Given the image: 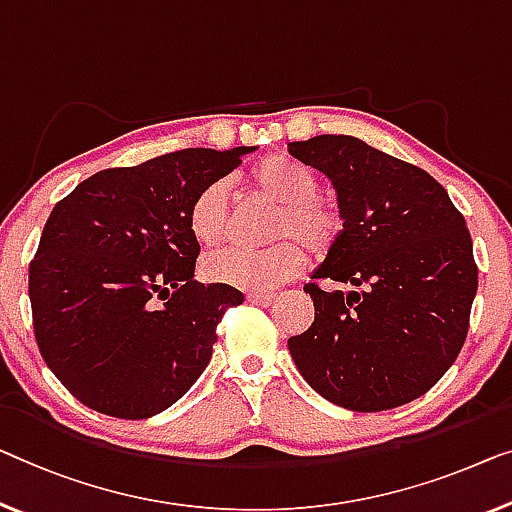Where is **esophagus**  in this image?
Here are the masks:
<instances>
[{"label":"esophagus","instance_id":"esophagus-1","mask_svg":"<svg viewBox=\"0 0 512 512\" xmlns=\"http://www.w3.org/2000/svg\"><path fill=\"white\" fill-rule=\"evenodd\" d=\"M276 292H250L246 299L250 301V303H255V305H262V308H266V305H271L273 301H276Z\"/></svg>","mask_w":512,"mask_h":512}]
</instances>
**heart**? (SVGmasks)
I'll use <instances>...</instances> for the list:
<instances>
[{
  "instance_id": "heart-1",
  "label": "heart",
  "mask_w": 512,
  "mask_h": 512,
  "mask_svg": "<svg viewBox=\"0 0 512 512\" xmlns=\"http://www.w3.org/2000/svg\"><path fill=\"white\" fill-rule=\"evenodd\" d=\"M253 190L278 204L280 213L273 218L271 239L292 235L264 250L218 248L202 259V276L248 292H269L294 278L303 269L305 246L324 253L342 230L338 209L317 197V174L301 160L289 156H271L257 163L250 172ZM190 232L202 246H216L230 232V204H227V183L213 181L195 197L188 211Z\"/></svg>"
}]
</instances>
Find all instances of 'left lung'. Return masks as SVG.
<instances>
[{"instance_id": "8db88e82", "label": "left lung", "mask_w": 512, "mask_h": 512, "mask_svg": "<svg viewBox=\"0 0 512 512\" xmlns=\"http://www.w3.org/2000/svg\"><path fill=\"white\" fill-rule=\"evenodd\" d=\"M331 181L342 230L305 285L315 322L287 340L296 368L338 407H400L446 375L469 331L478 289L471 234L451 197L421 167L352 135L289 142Z\"/></svg>"}]
</instances>
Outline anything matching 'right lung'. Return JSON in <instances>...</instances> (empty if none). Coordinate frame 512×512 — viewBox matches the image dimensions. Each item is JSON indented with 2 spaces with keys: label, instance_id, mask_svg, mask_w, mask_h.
I'll return each mask as SVG.
<instances>
[{
  "label": "right lung",
  "instance_id": "obj_1",
  "mask_svg": "<svg viewBox=\"0 0 512 512\" xmlns=\"http://www.w3.org/2000/svg\"><path fill=\"white\" fill-rule=\"evenodd\" d=\"M253 151L183 149L96 172L52 209L29 266L34 333L89 409L151 418L209 365L216 326L243 294L195 280L188 211Z\"/></svg>",
  "mask_w": 512,
  "mask_h": 512
}]
</instances>
